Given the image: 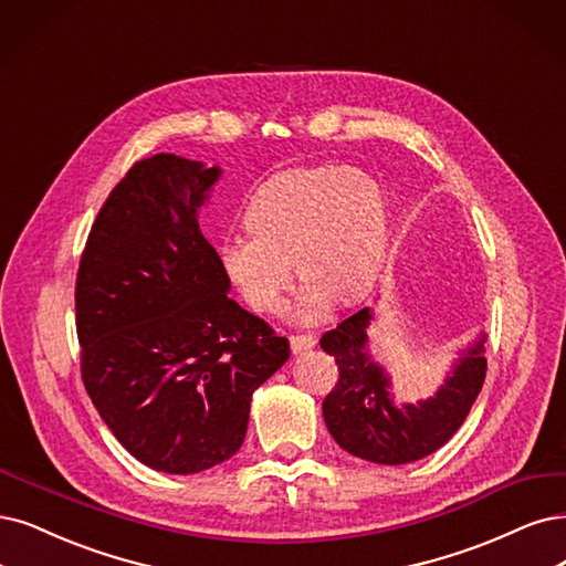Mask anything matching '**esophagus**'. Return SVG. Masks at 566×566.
Segmentation results:
<instances>
[{
  "mask_svg": "<svg viewBox=\"0 0 566 566\" xmlns=\"http://www.w3.org/2000/svg\"><path fill=\"white\" fill-rule=\"evenodd\" d=\"M289 343H291V352L294 354H298V352H305V349H312L317 345V340H315V336H307V333H303V336H291L289 338Z\"/></svg>",
  "mask_w": 566,
  "mask_h": 566,
  "instance_id": "obj_1",
  "label": "esophagus"
}]
</instances>
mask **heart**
I'll use <instances>...</instances> for the list:
<instances>
[{
    "label": "heart",
    "instance_id": "heart-1",
    "mask_svg": "<svg viewBox=\"0 0 566 566\" xmlns=\"http://www.w3.org/2000/svg\"><path fill=\"white\" fill-rule=\"evenodd\" d=\"M247 233L228 238L221 259L242 298L259 312L282 307L296 265L303 317L319 319L331 298L349 303L373 284L387 247L380 186L347 167H289L251 196Z\"/></svg>",
    "mask_w": 566,
    "mask_h": 566
}]
</instances>
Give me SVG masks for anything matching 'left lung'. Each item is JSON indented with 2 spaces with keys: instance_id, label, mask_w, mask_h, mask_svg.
<instances>
[{
  "instance_id": "8db88e82",
  "label": "left lung",
  "mask_w": 566,
  "mask_h": 566,
  "mask_svg": "<svg viewBox=\"0 0 566 566\" xmlns=\"http://www.w3.org/2000/svg\"><path fill=\"white\" fill-rule=\"evenodd\" d=\"M368 307L326 331L319 345L338 364V382L324 399V422L343 450L373 464H408L446 446L464 424L485 382V336L457 361L433 399L396 406L385 370L370 359Z\"/></svg>"
}]
</instances>
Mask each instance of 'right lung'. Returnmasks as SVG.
<instances>
[{"instance_id": "right-lung-1", "label": "right lung", "mask_w": 566, "mask_h": 566, "mask_svg": "<svg viewBox=\"0 0 566 566\" xmlns=\"http://www.w3.org/2000/svg\"><path fill=\"white\" fill-rule=\"evenodd\" d=\"M219 167L137 160L91 228L76 272L81 378L142 464L198 473L233 457L249 403L289 359V340L228 296L198 209Z\"/></svg>"}]
</instances>
